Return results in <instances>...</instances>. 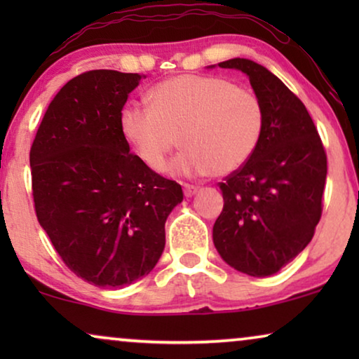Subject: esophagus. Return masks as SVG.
<instances>
[{
  "mask_svg": "<svg viewBox=\"0 0 359 359\" xmlns=\"http://www.w3.org/2000/svg\"><path fill=\"white\" fill-rule=\"evenodd\" d=\"M183 191H184V196L186 198H189V196H193V194H196V191H198V188H196V186H193V184H183Z\"/></svg>",
  "mask_w": 359,
  "mask_h": 359,
  "instance_id": "obj_1",
  "label": "esophagus"
}]
</instances>
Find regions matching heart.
Instances as JSON below:
<instances>
[{"label": "heart", "mask_w": 359, "mask_h": 359, "mask_svg": "<svg viewBox=\"0 0 359 359\" xmlns=\"http://www.w3.org/2000/svg\"><path fill=\"white\" fill-rule=\"evenodd\" d=\"M151 106L122 107L119 126L137 156L163 171L168 155L186 150L173 170L183 175L227 176L242 168L264 130V107L253 91L220 76L180 75L150 91Z\"/></svg>", "instance_id": "obj_1"}]
</instances>
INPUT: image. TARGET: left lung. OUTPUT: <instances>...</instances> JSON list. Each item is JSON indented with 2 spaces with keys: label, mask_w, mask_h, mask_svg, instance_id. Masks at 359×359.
I'll use <instances>...</instances> for the list:
<instances>
[{
  "label": "left lung",
  "mask_w": 359,
  "mask_h": 359,
  "mask_svg": "<svg viewBox=\"0 0 359 359\" xmlns=\"http://www.w3.org/2000/svg\"><path fill=\"white\" fill-rule=\"evenodd\" d=\"M247 73L264 107L262 140L219 188L224 209L214 245L230 266L250 276L278 273L307 247L322 217L327 154L304 102L266 68L247 58L220 62Z\"/></svg>",
  "instance_id": "8db88e82"
}]
</instances>
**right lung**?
Wrapping results in <instances>:
<instances>
[{
  "label": "right lung",
  "mask_w": 359,
  "mask_h": 359,
  "mask_svg": "<svg viewBox=\"0 0 359 359\" xmlns=\"http://www.w3.org/2000/svg\"><path fill=\"white\" fill-rule=\"evenodd\" d=\"M144 75L91 70L48 106L29 161L39 224L78 278L122 287L149 274L183 189L130 151L119 117Z\"/></svg>",
  "instance_id": "1"
}]
</instances>
